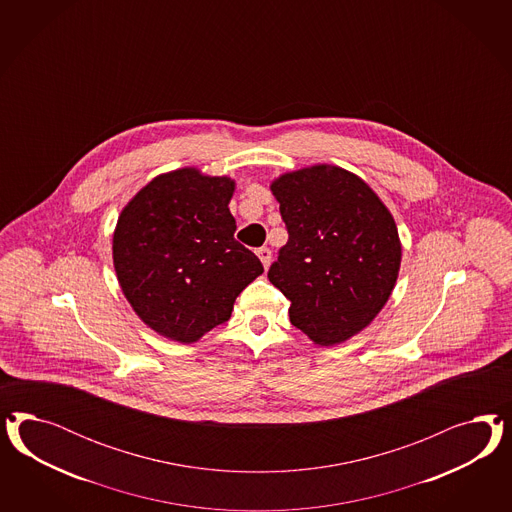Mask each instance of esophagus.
Returning a JSON list of instances; mask_svg holds the SVG:
<instances>
[{"label":"esophagus","instance_id":"34e87169","mask_svg":"<svg viewBox=\"0 0 512 512\" xmlns=\"http://www.w3.org/2000/svg\"><path fill=\"white\" fill-rule=\"evenodd\" d=\"M257 257L261 259V263H263L264 268H268V266H270V261H272V251L268 248H259L257 249Z\"/></svg>","mask_w":512,"mask_h":512}]
</instances>
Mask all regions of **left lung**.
<instances>
[{
    "instance_id": "8db88e82",
    "label": "left lung",
    "mask_w": 512,
    "mask_h": 512,
    "mask_svg": "<svg viewBox=\"0 0 512 512\" xmlns=\"http://www.w3.org/2000/svg\"><path fill=\"white\" fill-rule=\"evenodd\" d=\"M270 189L289 240L268 279L291 300V323L323 347L353 338L396 285L394 217L362 178L336 165L285 172Z\"/></svg>"
}]
</instances>
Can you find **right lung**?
Masks as SVG:
<instances>
[{
  "label": "right lung",
  "mask_w": 512,
  "mask_h": 512,
  "mask_svg": "<svg viewBox=\"0 0 512 512\" xmlns=\"http://www.w3.org/2000/svg\"><path fill=\"white\" fill-rule=\"evenodd\" d=\"M233 193V178L184 167L155 176L118 217V283L159 336L201 340L229 321L236 296L263 274L257 255L234 240Z\"/></svg>",
  "instance_id": "obj_1"
}]
</instances>
